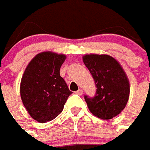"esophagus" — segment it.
Returning a JSON list of instances; mask_svg holds the SVG:
<instances>
[{
	"mask_svg": "<svg viewBox=\"0 0 150 150\" xmlns=\"http://www.w3.org/2000/svg\"><path fill=\"white\" fill-rule=\"evenodd\" d=\"M76 94H77V95H79V96H82V93H83V91H82V89H78L76 92H75Z\"/></svg>",
	"mask_w": 150,
	"mask_h": 150,
	"instance_id": "34e87169",
	"label": "esophagus"
}]
</instances>
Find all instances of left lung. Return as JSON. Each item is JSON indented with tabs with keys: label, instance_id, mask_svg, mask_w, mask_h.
Returning <instances> with one entry per match:
<instances>
[{
	"label": "left lung",
	"instance_id": "1",
	"mask_svg": "<svg viewBox=\"0 0 150 150\" xmlns=\"http://www.w3.org/2000/svg\"><path fill=\"white\" fill-rule=\"evenodd\" d=\"M83 63L96 87L93 97L84 96L89 110L98 118L112 119L122 111L129 99V83L126 74L120 63L109 55H85Z\"/></svg>",
	"mask_w": 150,
	"mask_h": 150
}]
</instances>
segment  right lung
<instances>
[{
  "label": "right lung",
  "instance_id": "1",
  "mask_svg": "<svg viewBox=\"0 0 150 150\" xmlns=\"http://www.w3.org/2000/svg\"><path fill=\"white\" fill-rule=\"evenodd\" d=\"M65 59L64 54L40 53L28 64L22 77L23 104L31 117L40 123L56 118L73 93L59 73Z\"/></svg>",
  "mask_w": 150,
  "mask_h": 150
}]
</instances>
